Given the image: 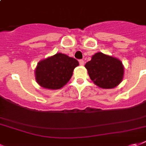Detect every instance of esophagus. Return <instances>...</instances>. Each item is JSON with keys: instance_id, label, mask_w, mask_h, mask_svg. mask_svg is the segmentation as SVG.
I'll return each mask as SVG.
<instances>
[{"instance_id": "esophagus-1", "label": "esophagus", "mask_w": 146, "mask_h": 146, "mask_svg": "<svg viewBox=\"0 0 146 146\" xmlns=\"http://www.w3.org/2000/svg\"><path fill=\"white\" fill-rule=\"evenodd\" d=\"M84 60H79V64H80V65H82V66H83L84 65Z\"/></svg>"}]
</instances>
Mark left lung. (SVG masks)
<instances>
[{
	"instance_id": "left-lung-1",
	"label": "left lung",
	"mask_w": 146,
	"mask_h": 146,
	"mask_svg": "<svg viewBox=\"0 0 146 146\" xmlns=\"http://www.w3.org/2000/svg\"><path fill=\"white\" fill-rule=\"evenodd\" d=\"M85 67L93 83L101 89H113L124 78V65L121 60L101 52L92 55Z\"/></svg>"
}]
</instances>
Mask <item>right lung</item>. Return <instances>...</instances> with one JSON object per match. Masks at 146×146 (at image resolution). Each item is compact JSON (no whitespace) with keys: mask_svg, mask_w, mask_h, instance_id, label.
Masks as SVG:
<instances>
[{"mask_svg":"<svg viewBox=\"0 0 146 146\" xmlns=\"http://www.w3.org/2000/svg\"><path fill=\"white\" fill-rule=\"evenodd\" d=\"M78 65L76 59L57 53L37 63L35 69L36 81L44 89H60L68 82L74 69Z\"/></svg>","mask_w":146,"mask_h":146,"instance_id":"1","label":"right lung"}]
</instances>
